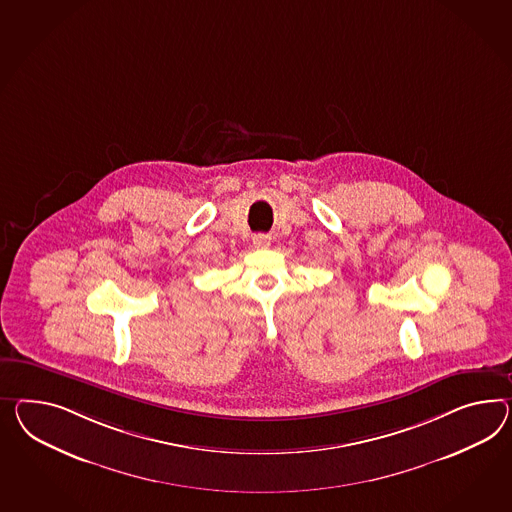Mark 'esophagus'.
<instances>
[{"label":"esophagus","mask_w":512,"mask_h":512,"mask_svg":"<svg viewBox=\"0 0 512 512\" xmlns=\"http://www.w3.org/2000/svg\"><path fill=\"white\" fill-rule=\"evenodd\" d=\"M252 245L260 250L269 249L271 247V237L265 236V234H256L252 237Z\"/></svg>","instance_id":"34e87169"}]
</instances>
